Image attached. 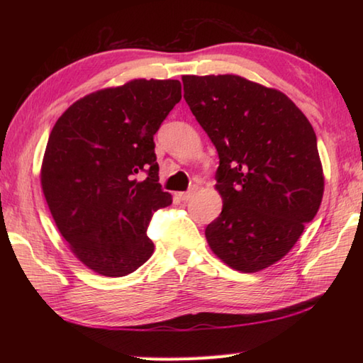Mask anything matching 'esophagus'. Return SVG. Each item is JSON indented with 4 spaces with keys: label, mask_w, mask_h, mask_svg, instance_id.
<instances>
[{
    "label": "esophagus",
    "mask_w": 363,
    "mask_h": 363,
    "mask_svg": "<svg viewBox=\"0 0 363 363\" xmlns=\"http://www.w3.org/2000/svg\"><path fill=\"white\" fill-rule=\"evenodd\" d=\"M195 194H196V189H191L189 191H181V194H177V196H179L182 201H189V199L194 198Z\"/></svg>",
    "instance_id": "34e87169"
}]
</instances>
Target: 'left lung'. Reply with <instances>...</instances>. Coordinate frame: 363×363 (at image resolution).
Returning a JSON list of instances; mask_svg holds the SVG:
<instances>
[{
	"mask_svg": "<svg viewBox=\"0 0 363 363\" xmlns=\"http://www.w3.org/2000/svg\"><path fill=\"white\" fill-rule=\"evenodd\" d=\"M184 98L218 151L215 256L242 273L276 264L317 215L325 176L317 135L291 99L237 74L182 76Z\"/></svg>",
	"mask_w": 363,
	"mask_h": 363,
	"instance_id": "1",
	"label": "left lung"
}]
</instances>
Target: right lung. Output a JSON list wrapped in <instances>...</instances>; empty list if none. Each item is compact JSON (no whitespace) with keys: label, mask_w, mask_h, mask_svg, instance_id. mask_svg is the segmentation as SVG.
<instances>
[{"label":"right lung","mask_w":363,"mask_h":363,"mask_svg":"<svg viewBox=\"0 0 363 363\" xmlns=\"http://www.w3.org/2000/svg\"><path fill=\"white\" fill-rule=\"evenodd\" d=\"M181 101L177 79H133L73 103L54 125L40 169L59 233L91 272L121 277L151 257L152 213L172 204L159 184L154 134ZM145 171V182L135 174Z\"/></svg>","instance_id":"obj_1"}]
</instances>
